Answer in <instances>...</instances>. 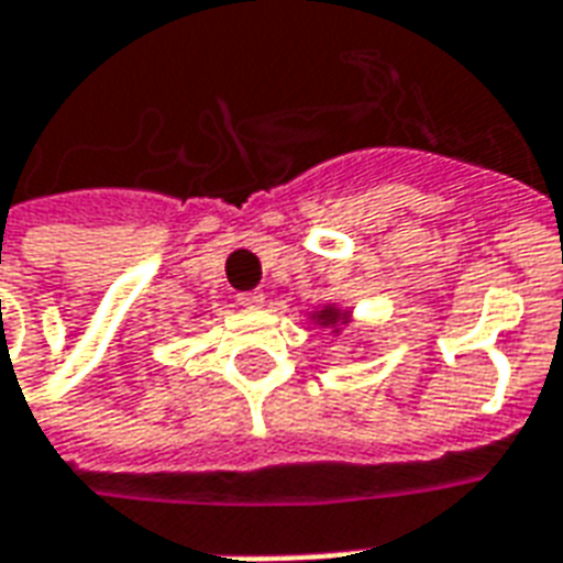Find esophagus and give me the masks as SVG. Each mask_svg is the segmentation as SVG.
<instances>
[{
	"label": "esophagus",
	"mask_w": 563,
	"mask_h": 563,
	"mask_svg": "<svg viewBox=\"0 0 563 563\" xmlns=\"http://www.w3.org/2000/svg\"><path fill=\"white\" fill-rule=\"evenodd\" d=\"M262 301H265V295L262 292H241L239 303L241 307H247V310H260Z\"/></svg>",
	"instance_id": "esophagus-1"
}]
</instances>
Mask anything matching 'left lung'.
Returning a JSON list of instances; mask_svg holds the SVG:
<instances>
[{
	"instance_id": "obj_1",
	"label": "left lung",
	"mask_w": 563,
	"mask_h": 563,
	"mask_svg": "<svg viewBox=\"0 0 563 563\" xmlns=\"http://www.w3.org/2000/svg\"><path fill=\"white\" fill-rule=\"evenodd\" d=\"M322 319H324V322H336V316L331 313V310H324V313H322Z\"/></svg>"
}]
</instances>
